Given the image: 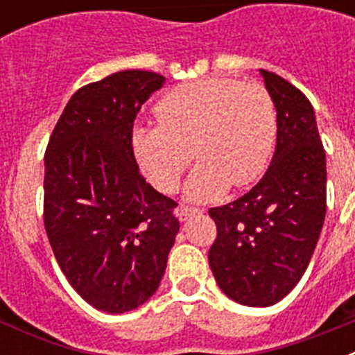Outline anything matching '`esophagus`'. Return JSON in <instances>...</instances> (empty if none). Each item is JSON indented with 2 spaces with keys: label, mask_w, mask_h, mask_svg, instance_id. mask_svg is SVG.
<instances>
[{
  "label": "esophagus",
  "mask_w": 355,
  "mask_h": 355,
  "mask_svg": "<svg viewBox=\"0 0 355 355\" xmlns=\"http://www.w3.org/2000/svg\"><path fill=\"white\" fill-rule=\"evenodd\" d=\"M200 213H202V209L200 208H193V206H181L178 215H180V220H187V218H190V216L200 215Z\"/></svg>",
  "instance_id": "34e87169"
}]
</instances>
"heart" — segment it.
<instances>
[{
	"label": "heart",
	"mask_w": 355,
	"mask_h": 355,
	"mask_svg": "<svg viewBox=\"0 0 355 355\" xmlns=\"http://www.w3.org/2000/svg\"><path fill=\"white\" fill-rule=\"evenodd\" d=\"M156 126L133 130V150L159 192H174L192 165L190 199L208 200L229 184L243 188L266 171L277 135V114L259 83L206 78L184 83L156 105Z\"/></svg>",
	"instance_id": "b5f03b06"
}]
</instances>
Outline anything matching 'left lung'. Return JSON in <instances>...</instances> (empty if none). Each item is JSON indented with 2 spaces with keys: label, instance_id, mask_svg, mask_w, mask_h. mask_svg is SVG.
I'll use <instances>...</instances> for the list:
<instances>
[{
  "label": "left lung",
  "instance_id": "1",
  "mask_svg": "<svg viewBox=\"0 0 355 355\" xmlns=\"http://www.w3.org/2000/svg\"><path fill=\"white\" fill-rule=\"evenodd\" d=\"M277 110V146L252 190L209 208L216 238L208 261L229 299L266 307L284 299L311 261L327 209L325 150L315 112L297 87L263 71Z\"/></svg>",
  "mask_w": 355,
  "mask_h": 355
}]
</instances>
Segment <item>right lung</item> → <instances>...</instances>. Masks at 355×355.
Instances as JSON below:
<instances>
[{
  "label": "right lung",
  "instance_id": "1",
  "mask_svg": "<svg viewBox=\"0 0 355 355\" xmlns=\"http://www.w3.org/2000/svg\"><path fill=\"white\" fill-rule=\"evenodd\" d=\"M165 78L121 71L71 97L44 155V227L62 272L99 311L155 293L180 231L174 199L156 192L133 153L137 114Z\"/></svg>",
  "mask_w": 355,
  "mask_h": 355
}]
</instances>
